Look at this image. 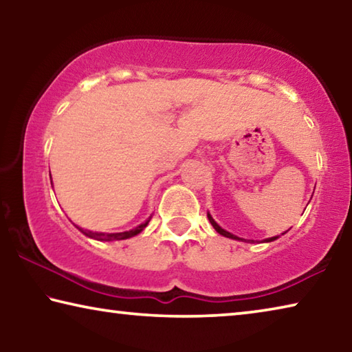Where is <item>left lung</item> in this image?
I'll use <instances>...</instances> for the list:
<instances>
[{
    "instance_id": "8db88e82",
    "label": "left lung",
    "mask_w": 352,
    "mask_h": 352,
    "mask_svg": "<svg viewBox=\"0 0 352 352\" xmlns=\"http://www.w3.org/2000/svg\"><path fill=\"white\" fill-rule=\"evenodd\" d=\"M208 220H210L211 225L214 226V230H216L219 234H222V236H225V237H230V239H234V241H242V242H247L245 239H242V237H237V236H234V234L228 233V231H226V230H223L222 226H220V225L216 222V220L212 219V216H211L210 212H208ZM283 234H284V233H283ZM276 239H278V236H273V237H269V239H265L264 242H272V241H276ZM252 242H253V241H252Z\"/></svg>"
}]
</instances>
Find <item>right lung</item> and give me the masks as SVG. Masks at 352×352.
<instances>
[{"label":"right lung","mask_w":352,"mask_h":352,"mask_svg":"<svg viewBox=\"0 0 352 352\" xmlns=\"http://www.w3.org/2000/svg\"><path fill=\"white\" fill-rule=\"evenodd\" d=\"M148 220H151V217H148L144 223H141V225L136 226V228L129 230V231H122V233H99V231L83 230V228H80V226H77V230L82 231V233L85 234L87 237H90V239H96V241H122V239H130V237L140 234L141 231L147 226Z\"/></svg>","instance_id":"right-lung-1"}]
</instances>
